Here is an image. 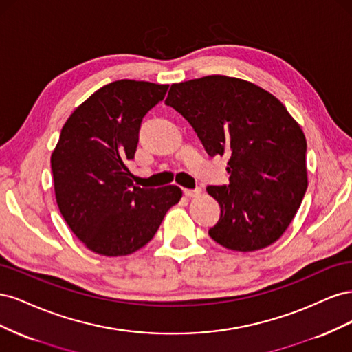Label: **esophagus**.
I'll list each match as a JSON object with an SVG mask.
<instances>
[{"label": "esophagus", "instance_id": "esophagus-1", "mask_svg": "<svg viewBox=\"0 0 352 352\" xmlns=\"http://www.w3.org/2000/svg\"><path fill=\"white\" fill-rule=\"evenodd\" d=\"M184 194L189 198L192 197H198L201 194V188H195V189H184Z\"/></svg>", "mask_w": 352, "mask_h": 352}]
</instances>
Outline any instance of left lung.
Returning <instances> with one entry per match:
<instances>
[{
    "mask_svg": "<svg viewBox=\"0 0 352 352\" xmlns=\"http://www.w3.org/2000/svg\"><path fill=\"white\" fill-rule=\"evenodd\" d=\"M166 104L194 127L208 155H228L229 184L208 186L220 219L208 230L233 251L278 241L307 190V141L285 105L251 82L212 74L173 83Z\"/></svg>",
    "mask_w": 352,
    "mask_h": 352,
    "instance_id": "1",
    "label": "left lung"
}]
</instances>
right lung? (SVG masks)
<instances>
[{"label": "right lung", "instance_id": "add662e5", "mask_svg": "<svg viewBox=\"0 0 352 352\" xmlns=\"http://www.w3.org/2000/svg\"><path fill=\"white\" fill-rule=\"evenodd\" d=\"M167 88L144 80L111 82L63 126L51 155L57 206L72 232L94 252L117 257L142 248L182 198L176 185L135 186L126 166L135 157L142 119Z\"/></svg>", "mask_w": 352, "mask_h": 352}]
</instances>
